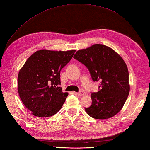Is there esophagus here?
I'll return each instance as SVG.
<instances>
[{"label":"esophagus","mask_w":150,"mask_h":150,"mask_svg":"<svg viewBox=\"0 0 150 150\" xmlns=\"http://www.w3.org/2000/svg\"><path fill=\"white\" fill-rule=\"evenodd\" d=\"M78 96H83L85 94V92L83 91H80L79 92L76 93Z\"/></svg>","instance_id":"34e87169"}]
</instances>
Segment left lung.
Here are the masks:
<instances>
[{
	"label": "left lung",
	"mask_w": 150,
	"mask_h": 150,
	"mask_svg": "<svg viewBox=\"0 0 150 150\" xmlns=\"http://www.w3.org/2000/svg\"><path fill=\"white\" fill-rule=\"evenodd\" d=\"M74 58L88 69L94 81H100L98 92H92V105L85 108L91 117L106 119L116 115L129 92V73L125 61L110 47L94 44L79 50Z\"/></svg>",
	"instance_id": "1"
}]
</instances>
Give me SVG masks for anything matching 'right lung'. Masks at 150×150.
Wrapping results in <instances>:
<instances>
[{
  "mask_svg": "<svg viewBox=\"0 0 150 150\" xmlns=\"http://www.w3.org/2000/svg\"><path fill=\"white\" fill-rule=\"evenodd\" d=\"M75 52L40 50L33 53L20 70L18 94L33 115L48 117L61 109L68 93L63 92L59 86L60 71Z\"/></svg>",
  "mask_w": 150,
  "mask_h": 150,
  "instance_id": "1",
  "label": "right lung"
}]
</instances>
